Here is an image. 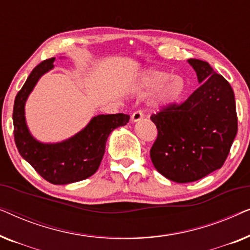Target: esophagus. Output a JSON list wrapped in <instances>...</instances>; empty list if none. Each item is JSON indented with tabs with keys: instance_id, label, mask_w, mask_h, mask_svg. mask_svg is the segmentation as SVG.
<instances>
[{
	"instance_id": "1",
	"label": "esophagus",
	"mask_w": 250,
	"mask_h": 250,
	"mask_svg": "<svg viewBox=\"0 0 250 250\" xmlns=\"http://www.w3.org/2000/svg\"><path fill=\"white\" fill-rule=\"evenodd\" d=\"M143 111L142 110H136V111H134L133 112V115H132V122H139V121H141V119L143 118Z\"/></svg>"
}]
</instances>
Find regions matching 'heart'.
Wrapping results in <instances>:
<instances>
[{
    "instance_id": "b5f03b06",
    "label": "heart",
    "mask_w": 250,
    "mask_h": 250,
    "mask_svg": "<svg viewBox=\"0 0 250 250\" xmlns=\"http://www.w3.org/2000/svg\"><path fill=\"white\" fill-rule=\"evenodd\" d=\"M164 70H150L142 77L141 86L146 91L159 90L158 102L160 104H169L176 102L186 91V82L182 77L173 76Z\"/></svg>"
}]
</instances>
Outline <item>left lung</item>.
Returning <instances> with one entry per match:
<instances>
[{
	"label": "left lung",
	"instance_id": "left-lung-1",
	"mask_svg": "<svg viewBox=\"0 0 250 250\" xmlns=\"http://www.w3.org/2000/svg\"><path fill=\"white\" fill-rule=\"evenodd\" d=\"M200 86L181 104H169L151 121L158 129L150 158L170 181L189 183L223 166L238 132L234 93L209 63L189 59Z\"/></svg>",
	"mask_w": 250,
	"mask_h": 250
}]
</instances>
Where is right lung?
<instances>
[{
	"instance_id": "right-lung-1",
	"label": "right lung",
	"mask_w": 250,
	"mask_h": 250,
	"mask_svg": "<svg viewBox=\"0 0 250 250\" xmlns=\"http://www.w3.org/2000/svg\"><path fill=\"white\" fill-rule=\"evenodd\" d=\"M54 58L34 68L13 104V135L17 149L33 168L52 184H68L85 180L97 172L110 133L128 123L125 114L99 115L73 138L60 143L44 145L30 135L25 121V102L43 74L53 68Z\"/></svg>"
}]
</instances>
